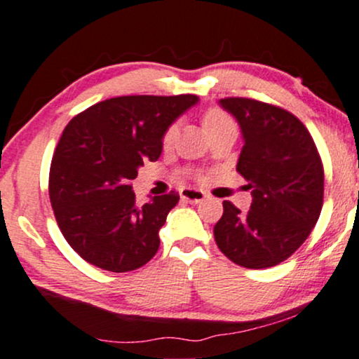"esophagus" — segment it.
<instances>
[{
	"label": "esophagus",
	"mask_w": 359,
	"mask_h": 359,
	"mask_svg": "<svg viewBox=\"0 0 359 359\" xmlns=\"http://www.w3.org/2000/svg\"><path fill=\"white\" fill-rule=\"evenodd\" d=\"M180 198L184 201H189L191 204H198L201 201L206 199V194L199 189H192V187H184L180 189Z\"/></svg>",
	"instance_id": "obj_1"
}]
</instances>
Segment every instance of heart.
I'll return each instance as SVG.
<instances>
[{
    "label": "heart",
    "mask_w": 359,
    "mask_h": 359,
    "mask_svg": "<svg viewBox=\"0 0 359 359\" xmlns=\"http://www.w3.org/2000/svg\"><path fill=\"white\" fill-rule=\"evenodd\" d=\"M230 121L231 119L228 117V114L223 112L222 109H210L203 114V126L204 129H206V133H210L211 129L218 128V126L222 124H226V122ZM175 136H177V124H170L167 129H165L163 136H161V141H163L165 147L172 144L173 140H175Z\"/></svg>",
    "instance_id": "obj_1"
}]
</instances>
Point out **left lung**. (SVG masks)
<instances>
[{
    "mask_svg": "<svg viewBox=\"0 0 359 359\" xmlns=\"http://www.w3.org/2000/svg\"><path fill=\"white\" fill-rule=\"evenodd\" d=\"M219 105L243 135L237 172L252 189L250 210L223 201L215 224L218 249L238 266L266 269L305 242L324 204V167L309 129L288 110L228 97Z\"/></svg>",
    "mask_w": 359,
    "mask_h": 359,
    "instance_id": "left-lung-1",
    "label": "left lung"
}]
</instances>
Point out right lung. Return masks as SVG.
<instances>
[{"label":"right lung","mask_w":359,"mask_h":359,"mask_svg":"<svg viewBox=\"0 0 359 359\" xmlns=\"http://www.w3.org/2000/svg\"><path fill=\"white\" fill-rule=\"evenodd\" d=\"M196 95H126L98 102L62 131L49 172L50 206L62 237L104 271L144 266L160 247L158 231L179 192L137 206L131 180L161 155V136Z\"/></svg>","instance_id":"right-lung-1"}]
</instances>
